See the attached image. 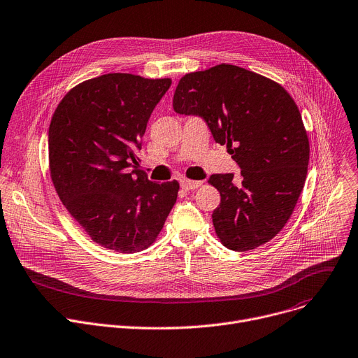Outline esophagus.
I'll return each mask as SVG.
<instances>
[{
	"instance_id": "obj_1",
	"label": "esophagus",
	"mask_w": 358,
	"mask_h": 358,
	"mask_svg": "<svg viewBox=\"0 0 358 358\" xmlns=\"http://www.w3.org/2000/svg\"><path fill=\"white\" fill-rule=\"evenodd\" d=\"M203 184V181H192V180H181V187L184 189H196Z\"/></svg>"
}]
</instances>
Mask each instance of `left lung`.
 <instances>
[{
	"label": "left lung",
	"mask_w": 358,
	"mask_h": 358,
	"mask_svg": "<svg viewBox=\"0 0 358 358\" xmlns=\"http://www.w3.org/2000/svg\"><path fill=\"white\" fill-rule=\"evenodd\" d=\"M173 107L177 114L201 117L241 170L238 178L229 173L208 180L221 196L213 213L221 243L248 251L274 238L294 211L310 158L294 100L273 80L220 64L184 76Z\"/></svg>",
	"instance_id": "obj_1"
}]
</instances>
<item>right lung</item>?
Listing matches in <instances>:
<instances>
[{
	"label": "right lung",
	"mask_w": 358,
	"mask_h": 358,
	"mask_svg": "<svg viewBox=\"0 0 358 358\" xmlns=\"http://www.w3.org/2000/svg\"><path fill=\"white\" fill-rule=\"evenodd\" d=\"M170 78L106 74L74 87L48 131L59 200L92 241L131 254L152 244L177 201L178 182H152L137 166L141 138Z\"/></svg>",
	"instance_id": "right-lung-1"
}]
</instances>
